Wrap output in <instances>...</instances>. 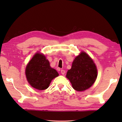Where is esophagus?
Instances as JSON below:
<instances>
[{
    "mask_svg": "<svg viewBox=\"0 0 122 122\" xmlns=\"http://www.w3.org/2000/svg\"><path fill=\"white\" fill-rule=\"evenodd\" d=\"M61 73L62 74L64 75V74H65V73H66V71H65V70H61Z\"/></svg>",
    "mask_w": 122,
    "mask_h": 122,
    "instance_id": "obj_1",
    "label": "esophagus"
}]
</instances>
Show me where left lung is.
Segmentation results:
<instances>
[{
  "label": "left lung",
  "mask_w": 122,
  "mask_h": 122,
  "mask_svg": "<svg viewBox=\"0 0 122 122\" xmlns=\"http://www.w3.org/2000/svg\"><path fill=\"white\" fill-rule=\"evenodd\" d=\"M97 71L92 59L87 54L81 52L72 63L71 69L66 73V77L72 87L77 91L87 90L95 82Z\"/></svg>",
  "instance_id": "8db88e82"
}]
</instances>
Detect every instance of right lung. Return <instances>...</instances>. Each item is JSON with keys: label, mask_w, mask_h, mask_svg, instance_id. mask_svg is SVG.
Segmentation results:
<instances>
[{"label": "right lung", "mask_w": 122, "mask_h": 122, "mask_svg": "<svg viewBox=\"0 0 122 122\" xmlns=\"http://www.w3.org/2000/svg\"><path fill=\"white\" fill-rule=\"evenodd\" d=\"M25 76L28 82L33 88L43 90L49 87L52 80L59 76L55 69L43 54L36 53L27 64Z\"/></svg>", "instance_id": "obj_1"}]
</instances>
